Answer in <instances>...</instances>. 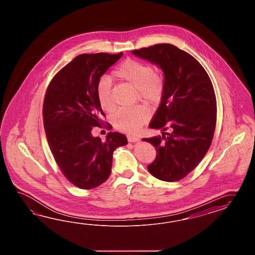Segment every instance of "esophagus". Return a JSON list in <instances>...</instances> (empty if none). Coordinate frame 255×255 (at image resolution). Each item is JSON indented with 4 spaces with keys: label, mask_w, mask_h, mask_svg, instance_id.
I'll return each instance as SVG.
<instances>
[{
    "label": "esophagus",
    "mask_w": 255,
    "mask_h": 255,
    "mask_svg": "<svg viewBox=\"0 0 255 255\" xmlns=\"http://www.w3.org/2000/svg\"><path fill=\"white\" fill-rule=\"evenodd\" d=\"M127 140L128 142L133 143V142H138L140 139L136 136H132V135H127Z\"/></svg>",
    "instance_id": "1"
}]
</instances>
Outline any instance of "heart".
<instances>
[{
    "label": "heart",
    "instance_id": "heart-1",
    "mask_svg": "<svg viewBox=\"0 0 255 255\" xmlns=\"http://www.w3.org/2000/svg\"><path fill=\"white\" fill-rule=\"evenodd\" d=\"M119 80L127 82L137 87L142 100L152 104L161 100L165 88V81L161 74L155 72L152 66L145 62L127 59L122 62L112 73ZM112 80L102 76L96 87L97 98L101 108L111 112L114 107L112 100ZM149 118V112L143 106L122 108L113 115L112 123L118 130L126 132H136Z\"/></svg>",
    "mask_w": 255,
    "mask_h": 255
}]
</instances>
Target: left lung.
<instances>
[{"label": "left lung", "instance_id": "8db88e82", "mask_svg": "<svg viewBox=\"0 0 255 255\" xmlns=\"http://www.w3.org/2000/svg\"><path fill=\"white\" fill-rule=\"evenodd\" d=\"M131 53L156 64L164 73L161 103L149 125L163 132L143 139L156 151L147 169L158 180H181L197 167L211 145L217 124L211 80L195 58L171 44H156Z\"/></svg>", "mask_w": 255, "mask_h": 255}]
</instances>
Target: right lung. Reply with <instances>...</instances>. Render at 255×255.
I'll return each instance as SVG.
<instances>
[{"instance_id": "1", "label": "right lung", "mask_w": 255, "mask_h": 255, "mask_svg": "<svg viewBox=\"0 0 255 255\" xmlns=\"http://www.w3.org/2000/svg\"><path fill=\"white\" fill-rule=\"evenodd\" d=\"M123 54L78 55L57 73L46 91L42 113L50 151L65 178L80 189L108 180L114 150L128 143L117 131H110L104 142L91 133L105 116L96 94L98 82Z\"/></svg>"}]
</instances>
